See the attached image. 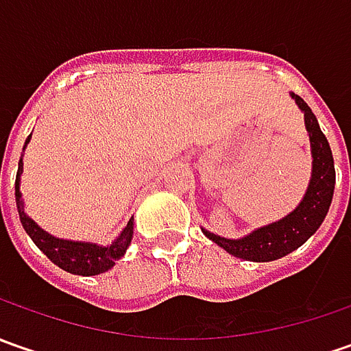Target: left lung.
Here are the masks:
<instances>
[{"instance_id": "obj_1", "label": "left lung", "mask_w": 351, "mask_h": 351, "mask_svg": "<svg viewBox=\"0 0 351 351\" xmlns=\"http://www.w3.org/2000/svg\"><path fill=\"white\" fill-rule=\"evenodd\" d=\"M293 99L301 107V111H304V125L308 130L311 148H313V178H311V185L304 193L301 205L285 219L258 228L240 240H228V238H221V236L203 230L209 240L219 244L228 254L248 260V262L279 260L291 254L293 250L303 246L304 242L317 232L318 226L322 224L326 213L330 209L334 183H336V169H334L330 144L318 127L317 117L311 111V107L295 93H293Z\"/></svg>"}]
</instances>
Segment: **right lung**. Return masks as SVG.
Wrapping results in <instances>:
<instances>
[{"label": "right lung", "instance_id": "add662e5", "mask_svg": "<svg viewBox=\"0 0 351 351\" xmlns=\"http://www.w3.org/2000/svg\"><path fill=\"white\" fill-rule=\"evenodd\" d=\"M31 141V136L27 142ZM25 142V144H27ZM25 150V148H23ZM21 171H23V158L19 160V169H17V180H15V201H17V210H19V219L23 228L27 230V234L33 238V242L47 254V258L52 263H56L64 271H70L75 276H97L107 269H111L115 265L117 260L123 258V254L127 252L128 244L132 240V221H128L127 228L123 230V234L117 238L111 246L101 248L97 244H88V242H70V240H58L54 236L47 234L38 224H34L23 209V201H21L19 182Z\"/></svg>", "mask_w": 351, "mask_h": 351}]
</instances>
